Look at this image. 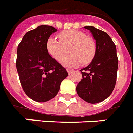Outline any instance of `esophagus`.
Wrapping results in <instances>:
<instances>
[{
  "instance_id": "1",
  "label": "esophagus",
  "mask_w": 133,
  "mask_h": 133,
  "mask_svg": "<svg viewBox=\"0 0 133 133\" xmlns=\"http://www.w3.org/2000/svg\"><path fill=\"white\" fill-rule=\"evenodd\" d=\"M67 71H68V75H70L71 73L72 72L73 70H71V69H67Z\"/></svg>"
}]
</instances>
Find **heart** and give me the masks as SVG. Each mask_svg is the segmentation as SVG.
I'll return each mask as SVG.
<instances>
[{"mask_svg": "<svg viewBox=\"0 0 133 133\" xmlns=\"http://www.w3.org/2000/svg\"><path fill=\"white\" fill-rule=\"evenodd\" d=\"M59 40L53 36L48 38L46 49L48 54L60 61L66 54L67 48L71 54L65 56L61 63L66 67H77L83 63L88 64L92 60L97 50V43L92 37L80 30H70L58 34Z\"/></svg>", "mask_w": 133, "mask_h": 133, "instance_id": "heart-1", "label": "heart"}]
</instances>
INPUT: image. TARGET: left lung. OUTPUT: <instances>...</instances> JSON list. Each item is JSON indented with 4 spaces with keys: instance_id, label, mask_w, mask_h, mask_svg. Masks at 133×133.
Segmentation results:
<instances>
[{
    "instance_id": "obj_1",
    "label": "left lung",
    "mask_w": 133,
    "mask_h": 133,
    "mask_svg": "<svg viewBox=\"0 0 133 133\" xmlns=\"http://www.w3.org/2000/svg\"><path fill=\"white\" fill-rule=\"evenodd\" d=\"M97 43V50L90 64L81 69V81L77 85V92L88 103H97L109 97L115 87L117 76V48L106 32L86 26Z\"/></svg>"
}]
</instances>
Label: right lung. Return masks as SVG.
Listing matches in <instances>:
<instances>
[{"label": "right lung", "instance_id": "add662e5", "mask_svg": "<svg viewBox=\"0 0 133 133\" xmlns=\"http://www.w3.org/2000/svg\"><path fill=\"white\" fill-rule=\"evenodd\" d=\"M56 31L52 26H38L27 32L18 45L16 65L20 82L26 95L37 102L54 98L68 77L66 69L46 49L47 40Z\"/></svg>", "mask_w": 133, "mask_h": 133}]
</instances>
